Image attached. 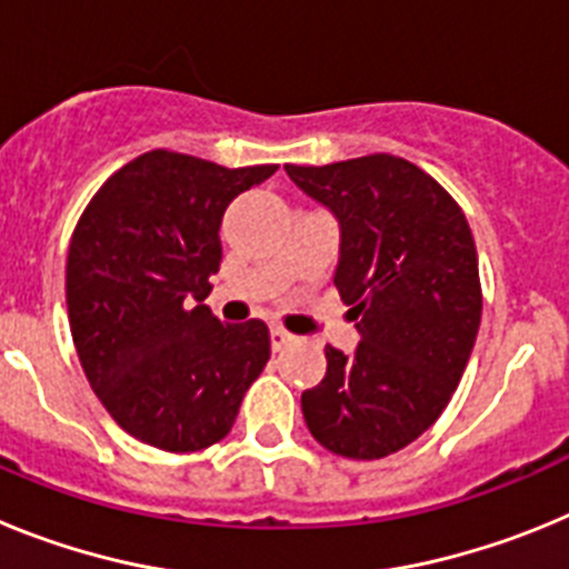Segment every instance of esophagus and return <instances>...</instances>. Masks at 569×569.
Wrapping results in <instances>:
<instances>
[{
  "label": "esophagus",
  "instance_id": "34e87169",
  "mask_svg": "<svg viewBox=\"0 0 569 569\" xmlns=\"http://www.w3.org/2000/svg\"><path fill=\"white\" fill-rule=\"evenodd\" d=\"M293 339L296 336L288 333L284 328H270V345H273V350H284Z\"/></svg>",
  "mask_w": 569,
  "mask_h": 569
}]
</instances>
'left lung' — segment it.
I'll return each mask as SVG.
<instances>
[{
	"label": "left lung",
	"instance_id": "8db88e82",
	"mask_svg": "<svg viewBox=\"0 0 569 569\" xmlns=\"http://www.w3.org/2000/svg\"><path fill=\"white\" fill-rule=\"evenodd\" d=\"M284 170L339 222L333 284L359 330L353 353L325 347L328 373L301 393V413L330 453L385 459L439 419L470 361L481 321L470 224L399 156Z\"/></svg>",
	"mask_w": 569,
	"mask_h": 569
}]
</instances>
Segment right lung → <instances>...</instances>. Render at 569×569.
I'll use <instances>...</instances> for the list:
<instances>
[{"label": "right lung", "instance_id": "right-lung-1", "mask_svg": "<svg viewBox=\"0 0 569 569\" xmlns=\"http://www.w3.org/2000/svg\"><path fill=\"white\" fill-rule=\"evenodd\" d=\"M276 164L222 168L150 150L90 199L68 250V319L93 393L133 439L193 453L230 433L270 359L264 321L202 305L228 204Z\"/></svg>", "mask_w": 569, "mask_h": 569}]
</instances>
